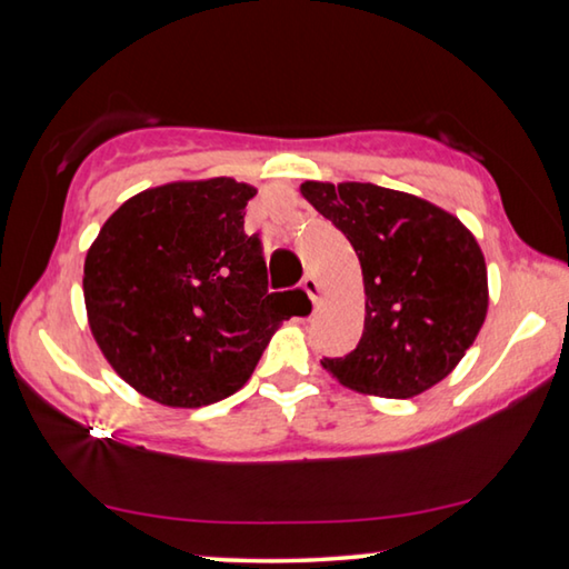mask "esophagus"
<instances>
[{
  "label": "esophagus",
  "instance_id": "esophagus-1",
  "mask_svg": "<svg viewBox=\"0 0 569 569\" xmlns=\"http://www.w3.org/2000/svg\"><path fill=\"white\" fill-rule=\"evenodd\" d=\"M301 286H303V291L308 293V298H311L313 303L319 301L321 286H319V281H316V276H313V273H306V276H303V281H301Z\"/></svg>",
  "mask_w": 569,
  "mask_h": 569
}]
</instances>
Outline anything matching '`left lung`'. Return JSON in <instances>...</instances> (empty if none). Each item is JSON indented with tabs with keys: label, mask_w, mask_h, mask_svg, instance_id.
<instances>
[{
	"label": "left lung",
	"mask_w": 569,
	"mask_h": 569,
	"mask_svg": "<svg viewBox=\"0 0 569 569\" xmlns=\"http://www.w3.org/2000/svg\"><path fill=\"white\" fill-rule=\"evenodd\" d=\"M303 198L349 238L366 291L363 333L339 359L343 387L409 399L451 373L487 316V266L475 236L447 210L373 182L308 180Z\"/></svg>",
	"instance_id": "1"
}]
</instances>
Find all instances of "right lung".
I'll list each match as a JSON object with an SVG mask.
<instances>
[{
	"mask_svg": "<svg viewBox=\"0 0 569 569\" xmlns=\"http://www.w3.org/2000/svg\"><path fill=\"white\" fill-rule=\"evenodd\" d=\"M256 190L170 182L122 203L84 258V306L104 359L142 397L206 407L236 393L283 319L263 240L243 230Z\"/></svg>",
	"mask_w": 569,
	"mask_h": 569,
	"instance_id": "right-lung-1",
	"label": "right lung"
}]
</instances>
